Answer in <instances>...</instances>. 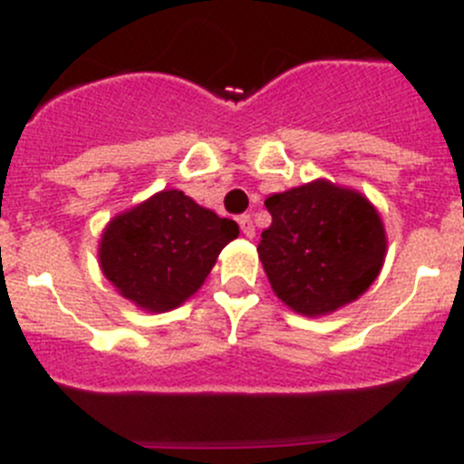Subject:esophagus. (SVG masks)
<instances>
[{
    "instance_id": "34e87169",
    "label": "esophagus",
    "mask_w": 464,
    "mask_h": 464,
    "mask_svg": "<svg viewBox=\"0 0 464 464\" xmlns=\"http://www.w3.org/2000/svg\"><path fill=\"white\" fill-rule=\"evenodd\" d=\"M238 227H241V232L246 234L247 238L255 237V223H252L250 214H241V217H238Z\"/></svg>"
}]
</instances>
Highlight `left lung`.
<instances>
[{"mask_svg":"<svg viewBox=\"0 0 464 464\" xmlns=\"http://www.w3.org/2000/svg\"><path fill=\"white\" fill-rule=\"evenodd\" d=\"M273 223L256 246L282 302L323 315L356 300L377 279L386 232L361 194L318 180L266 198Z\"/></svg>","mask_w":464,"mask_h":464,"instance_id":"1","label":"left lung"}]
</instances>
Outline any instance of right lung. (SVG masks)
Here are the masks:
<instances>
[{
	"instance_id": "add662e5",
	"label": "right lung",
	"mask_w": 464,
	"mask_h": 464,
	"mask_svg": "<svg viewBox=\"0 0 464 464\" xmlns=\"http://www.w3.org/2000/svg\"><path fill=\"white\" fill-rule=\"evenodd\" d=\"M237 237L232 218L217 217L178 189L160 191L110 221L99 247L101 270L137 306L169 311L198 291Z\"/></svg>"
}]
</instances>
